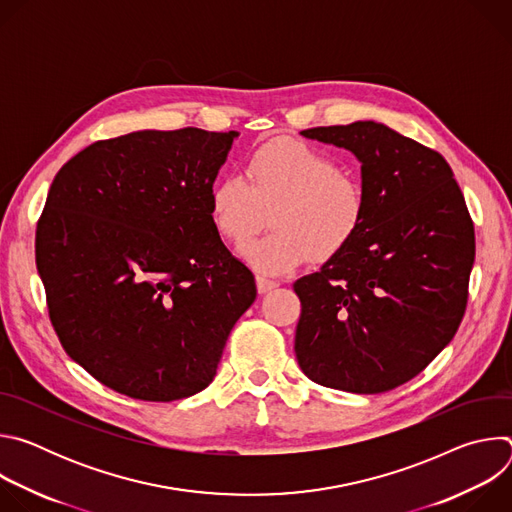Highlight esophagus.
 I'll return each instance as SVG.
<instances>
[{"instance_id":"obj_1","label":"esophagus","mask_w":512,"mask_h":512,"mask_svg":"<svg viewBox=\"0 0 512 512\" xmlns=\"http://www.w3.org/2000/svg\"><path fill=\"white\" fill-rule=\"evenodd\" d=\"M277 285H279L277 281L267 279V277H263V275H257V289H259V294H267V291L275 289Z\"/></svg>"}]
</instances>
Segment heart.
Segmentation results:
<instances>
[{"mask_svg":"<svg viewBox=\"0 0 512 512\" xmlns=\"http://www.w3.org/2000/svg\"><path fill=\"white\" fill-rule=\"evenodd\" d=\"M245 175L225 174L208 194L214 231L233 245L263 225L265 237L243 247V259L265 275H281L310 257L342 251L367 218V188L316 145L291 137L265 141L247 156Z\"/></svg>","mask_w":512,"mask_h":512,"instance_id":"heart-1","label":"heart"}]
</instances>
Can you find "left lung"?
<instances>
[{
	"instance_id": "8db88e82",
	"label": "left lung",
	"mask_w": 512,
	"mask_h": 512,
	"mask_svg": "<svg viewBox=\"0 0 512 512\" xmlns=\"http://www.w3.org/2000/svg\"><path fill=\"white\" fill-rule=\"evenodd\" d=\"M302 135L356 156L369 206L354 239L294 283L298 364L330 389L391 391L419 375L464 318L476 255L464 194L440 154L383 123Z\"/></svg>"
}]
</instances>
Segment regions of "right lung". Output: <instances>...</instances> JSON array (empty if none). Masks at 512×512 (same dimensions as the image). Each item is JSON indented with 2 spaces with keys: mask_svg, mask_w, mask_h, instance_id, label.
Wrapping results in <instances>:
<instances>
[{
  "mask_svg": "<svg viewBox=\"0 0 512 512\" xmlns=\"http://www.w3.org/2000/svg\"><path fill=\"white\" fill-rule=\"evenodd\" d=\"M237 131H133L56 174L36 265L66 354L141 401L206 389L255 277L212 227L208 194Z\"/></svg>",
  "mask_w": 512,
  "mask_h": 512,
  "instance_id": "obj_1",
  "label": "right lung"
}]
</instances>
